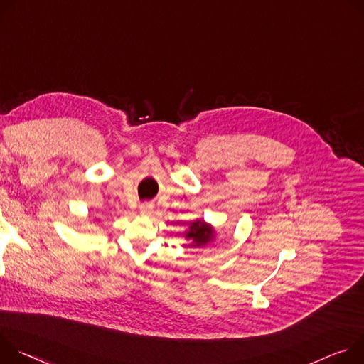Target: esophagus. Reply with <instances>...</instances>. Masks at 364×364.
<instances>
[{"label":"esophagus","instance_id":"1","mask_svg":"<svg viewBox=\"0 0 364 364\" xmlns=\"http://www.w3.org/2000/svg\"><path fill=\"white\" fill-rule=\"evenodd\" d=\"M140 213L143 215H149L153 213V204H141L140 205Z\"/></svg>","mask_w":364,"mask_h":364}]
</instances>
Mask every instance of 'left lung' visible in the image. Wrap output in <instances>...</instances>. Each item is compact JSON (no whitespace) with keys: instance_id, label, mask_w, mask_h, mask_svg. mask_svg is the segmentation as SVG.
Here are the masks:
<instances>
[{"instance_id":"8db88e82","label":"left lung","mask_w":364,"mask_h":364,"mask_svg":"<svg viewBox=\"0 0 364 364\" xmlns=\"http://www.w3.org/2000/svg\"><path fill=\"white\" fill-rule=\"evenodd\" d=\"M217 231L215 228L204 221V220H195L189 224V228L185 231V238L189 240V247H204L211 245L215 240Z\"/></svg>"}]
</instances>
